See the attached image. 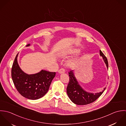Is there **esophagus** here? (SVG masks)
Listing matches in <instances>:
<instances>
[{"label": "esophagus", "mask_w": 126, "mask_h": 126, "mask_svg": "<svg viewBox=\"0 0 126 126\" xmlns=\"http://www.w3.org/2000/svg\"><path fill=\"white\" fill-rule=\"evenodd\" d=\"M58 73H59V74H64V73H65V70H64V69H60L59 70H58Z\"/></svg>", "instance_id": "obj_1"}]
</instances>
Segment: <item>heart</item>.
Segmentation results:
<instances>
[{
  "mask_svg": "<svg viewBox=\"0 0 126 126\" xmlns=\"http://www.w3.org/2000/svg\"><path fill=\"white\" fill-rule=\"evenodd\" d=\"M81 51V50L79 48H73L71 49H70L67 51H66L64 53H62V55L65 56H70V55H74L78 53H79ZM79 60V57H76L74 59L70 60L68 62H67V65L68 66H73L76 65Z\"/></svg>",
  "mask_w": 126,
  "mask_h": 126,
  "instance_id": "heart-1",
  "label": "heart"
}]
</instances>
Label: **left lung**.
<instances>
[{
	"instance_id": "obj_1",
	"label": "left lung",
	"mask_w": 126,
	"mask_h": 126,
	"mask_svg": "<svg viewBox=\"0 0 126 126\" xmlns=\"http://www.w3.org/2000/svg\"><path fill=\"white\" fill-rule=\"evenodd\" d=\"M100 55L102 57L108 70V60L101 50ZM68 73L70 81L67 88V93L70 100L76 105H85L94 102L103 94L106 88L105 87L102 92L95 94L88 92L84 90L78 83L73 70L70 71Z\"/></svg>"
}]
</instances>
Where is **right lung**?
Wrapping results in <instances>:
<instances>
[{
	"mask_svg": "<svg viewBox=\"0 0 126 126\" xmlns=\"http://www.w3.org/2000/svg\"><path fill=\"white\" fill-rule=\"evenodd\" d=\"M30 45V44H28L26 47ZM18 53L16 56L12 68V77L14 84L17 91L23 97L30 100L39 99L48 92L56 73L42 70L34 74H26L18 65Z\"/></svg>",
	"mask_w": 126,
	"mask_h": 126,
	"instance_id": "add662e5",
	"label": "right lung"
}]
</instances>
